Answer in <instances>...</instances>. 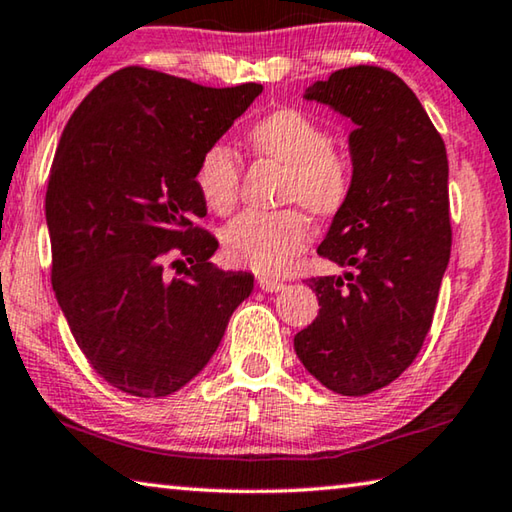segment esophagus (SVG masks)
Returning a JSON list of instances; mask_svg holds the SVG:
<instances>
[{
    "label": "esophagus",
    "mask_w": 512,
    "mask_h": 512,
    "mask_svg": "<svg viewBox=\"0 0 512 512\" xmlns=\"http://www.w3.org/2000/svg\"><path fill=\"white\" fill-rule=\"evenodd\" d=\"M257 285L262 287L264 291H282V289H285V282L278 280V278H266V275L257 278Z\"/></svg>",
    "instance_id": "1"
}]
</instances>
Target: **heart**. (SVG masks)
Returning <instances> with one entry per match:
<instances>
[{
  "label": "heart",
  "instance_id": "heart-1",
  "mask_svg": "<svg viewBox=\"0 0 512 512\" xmlns=\"http://www.w3.org/2000/svg\"><path fill=\"white\" fill-rule=\"evenodd\" d=\"M248 145L259 159L287 170L282 200L303 205L314 216H332L351 196L353 170L344 152L330 148L319 120L296 107L266 113L248 129ZM241 166L227 145L214 143L200 154L196 189L216 214H230L239 198ZM310 241V225L296 209L280 214H243L227 225L223 246L234 264L275 275Z\"/></svg>",
  "mask_w": 512,
  "mask_h": 512
}]
</instances>
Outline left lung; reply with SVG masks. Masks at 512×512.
<instances>
[{
  "mask_svg": "<svg viewBox=\"0 0 512 512\" xmlns=\"http://www.w3.org/2000/svg\"><path fill=\"white\" fill-rule=\"evenodd\" d=\"M303 97L355 125L351 196L316 248L353 273L307 280L321 310L294 348L323 387L364 396L399 378L431 330L451 255L449 161L417 95L394 72L344 68Z\"/></svg>",
  "mask_w": 512,
  "mask_h": 512,
  "instance_id": "1",
  "label": "left lung"
}]
</instances>
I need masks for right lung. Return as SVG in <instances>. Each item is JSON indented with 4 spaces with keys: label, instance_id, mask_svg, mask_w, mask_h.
<instances>
[{
    "label": "right lung",
    "instance_id": "right-lung-1",
    "mask_svg": "<svg viewBox=\"0 0 512 512\" xmlns=\"http://www.w3.org/2000/svg\"><path fill=\"white\" fill-rule=\"evenodd\" d=\"M259 93L262 84L209 88L129 66L63 129L45 196L52 287L81 353L120 392L182 389L253 291V273L209 262L218 241L193 221L207 214L200 154Z\"/></svg>",
    "mask_w": 512,
    "mask_h": 512
}]
</instances>
